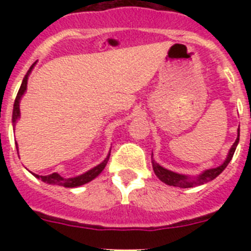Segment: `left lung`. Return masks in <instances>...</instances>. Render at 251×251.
Returning a JSON list of instances; mask_svg holds the SVG:
<instances>
[{"mask_svg":"<svg viewBox=\"0 0 251 251\" xmlns=\"http://www.w3.org/2000/svg\"><path fill=\"white\" fill-rule=\"evenodd\" d=\"M239 138H240V129H238V138H236L235 143L231 146V148H230L229 153H227V157H226L225 161L223 162V165H220L219 167L210 168V170L203 171L202 174H200L196 177L186 176V175L177 174V172H174V171L167 170V168L162 167L159 163H157V162L152 158L153 171H154L156 176L161 179L162 182H165L166 185L168 186H175V187H179V188H190V187H196V186L203 185V183H207L210 182V181H212L214 178H216V177L219 176L224 170H225L226 166L229 165L232 156H234L235 150H236V147H238Z\"/></svg>","mask_w":251,"mask_h":251,"instance_id":"8db88e82","label":"left lung"}]
</instances>
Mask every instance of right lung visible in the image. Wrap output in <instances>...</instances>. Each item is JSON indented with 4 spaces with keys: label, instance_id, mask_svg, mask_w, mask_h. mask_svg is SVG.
<instances>
[{
    "label": "right lung",
    "instance_id": "obj_1",
    "mask_svg": "<svg viewBox=\"0 0 251 251\" xmlns=\"http://www.w3.org/2000/svg\"><path fill=\"white\" fill-rule=\"evenodd\" d=\"M35 65H36V61H35L32 65H31V68L28 69V72L26 73L25 77H24V80H22L21 86H20L19 93H17L16 99H15V104H13V112H12V126H13V128H15V126H16L17 119L20 118V101H21L22 95L25 94L26 89H27L28 76H30L31 72H32V69H34ZM16 145H17V143H16ZM16 148H17V153H19V147H17V146H16ZM109 156H110V152L108 153V156L105 157V159H104L101 163H99L98 166H95V167L92 168V170L86 171L85 174L79 175V176H76V177H72V178H64V177H61L59 174H56V172H54V174H51V175H46V176H39V175L32 174V172H31V174L34 175L36 178L41 179L43 182L49 183V185L64 186V187H68V188L79 187V186L85 185V183L93 181L95 177H98L99 175L101 174V171L105 168L106 163H108Z\"/></svg>",
    "mask_w": 251,
    "mask_h": 251
}]
</instances>
